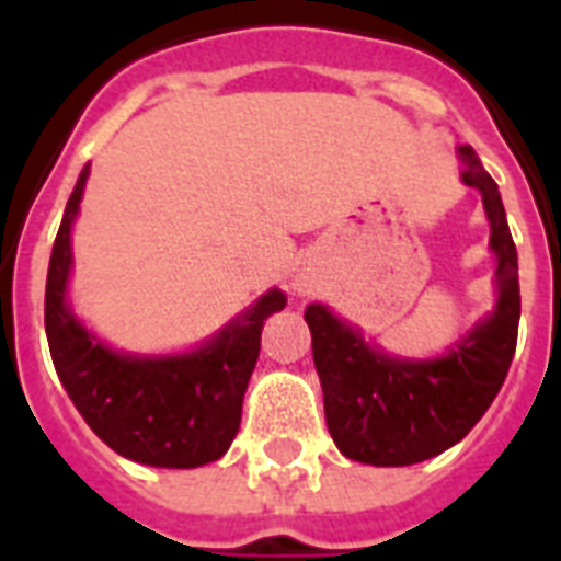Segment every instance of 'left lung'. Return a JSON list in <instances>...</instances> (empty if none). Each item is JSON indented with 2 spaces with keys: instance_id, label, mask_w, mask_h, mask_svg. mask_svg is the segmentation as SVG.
<instances>
[{
  "instance_id": "obj_1",
  "label": "left lung",
  "mask_w": 561,
  "mask_h": 561,
  "mask_svg": "<svg viewBox=\"0 0 561 561\" xmlns=\"http://www.w3.org/2000/svg\"><path fill=\"white\" fill-rule=\"evenodd\" d=\"M460 178L478 188L495 253V308L439 358H401L364 341L360 329L329 306L306 308L325 425L350 460L413 466L457 445L478 425L504 383L518 341V253L497 183L471 145L457 148Z\"/></svg>"
}]
</instances>
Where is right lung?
I'll return each instance as SVG.
<instances>
[{"instance_id":"obj_1","label":"right lung","mask_w":561,"mask_h":561,"mask_svg":"<svg viewBox=\"0 0 561 561\" xmlns=\"http://www.w3.org/2000/svg\"><path fill=\"white\" fill-rule=\"evenodd\" d=\"M90 165L75 183L57 229L46 279V337L57 378L87 425L127 460L157 469H197L227 454L241 425L247 383L262 350V325L288 297L267 290L253 306L180 355L110 350L75 317L66 290L72 227Z\"/></svg>"}]
</instances>
